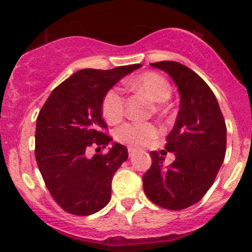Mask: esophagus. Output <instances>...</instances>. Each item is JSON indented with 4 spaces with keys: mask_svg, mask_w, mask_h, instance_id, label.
<instances>
[{
    "mask_svg": "<svg viewBox=\"0 0 252 252\" xmlns=\"http://www.w3.org/2000/svg\"><path fill=\"white\" fill-rule=\"evenodd\" d=\"M128 152H129V156H133L134 152H135V149H134V147H128Z\"/></svg>",
    "mask_w": 252,
    "mask_h": 252,
    "instance_id": "esophagus-1",
    "label": "esophagus"
}]
</instances>
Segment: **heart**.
Masks as SVG:
<instances>
[{"label": "heart", "mask_w": 252, "mask_h": 252, "mask_svg": "<svg viewBox=\"0 0 252 252\" xmlns=\"http://www.w3.org/2000/svg\"><path fill=\"white\" fill-rule=\"evenodd\" d=\"M128 88L146 95L157 103L164 102L171 96L172 88L167 79L155 72H146L131 78L126 83ZM102 116L108 123H117L124 116V97L121 91L112 88L106 91L102 98ZM159 129L152 123L131 122L117 129V140L130 146H147L158 136Z\"/></svg>", "instance_id": "obj_1"}]
</instances>
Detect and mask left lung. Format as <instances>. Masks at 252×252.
Listing matches in <instances>:
<instances>
[{"instance_id":"left-lung-1","label":"left lung","mask_w":252,"mask_h":252,"mask_svg":"<svg viewBox=\"0 0 252 252\" xmlns=\"http://www.w3.org/2000/svg\"><path fill=\"white\" fill-rule=\"evenodd\" d=\"M151 65L172 78L180 106L164 147L175 159L164 167V157L150 152L152 164L142 177L144 191L161 207L184 210L212 187L225 156L227 126L215 94L196 73L173 61Z\"/></svg>"}]
</instances>
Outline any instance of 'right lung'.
I'll return each instance as SVG.
<instances>
[{
  "label": "right lung",
  "instance_id": "obj_1",
  "mask_svg": "<svg viewBox=\"0 0 252 252\" xmlns=\"http://www.w3.org/2000/svg\"><path fill=\"white\" fill-rule=\"evenodd\" d=\"M141 64L108 70L81 69L51 93L36 119L35 158L51 196L65 212L89 216L111 200L112 178L128 158V149L113 142L107 154L88 156L91 146L112 140L101 129L106 91Z\"/></svg>",
  "mask_w": 252,
  "mask_h": 252
}]
</instances>
